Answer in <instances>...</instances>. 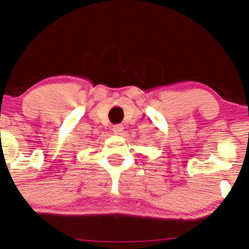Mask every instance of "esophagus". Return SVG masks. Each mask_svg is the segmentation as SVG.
I'll return each instance as SVG.
<instances>
[{
	"mask_svg": "<svg viewBox=\"0 0 249 249\" xmlns=\"http://www.w3.org/2000/svg\"><path fill=\"white\" fill-rule=\"evenodd\" d=\"M123 131H124V126L122 124H116L113 126V132L115 133V134H121Z\"/></svg>",
	"mask_w": 249,
	"mask_h": 249,
	"instance_id": "34e87169",
	"label": "esophagus"
}]
</instances>
